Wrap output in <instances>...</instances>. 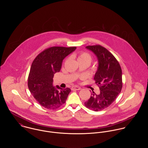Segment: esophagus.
<instances>
[{
  "label": "esophagus",
  "instance_id": "esophagus-1",
  "mask_svg": "<svg viewBox=\"0 0 148 148\" xmlns=\"http://www.w3.org/2000/svg\"><path fill=\"white\" fill-rule=\"evenodd\" d=\"M82 88L80 87H79V86H72L71 88L72 90H80Z\"/></svg>",
  "mask_w": 148,
  "mask_h": 148
}]
</instances>
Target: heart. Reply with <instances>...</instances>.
I'll list each match as a JSON object with an SVG mask.
<instances>
[{
	"mask_svg": "<svg viewBox=\"0 0 148 148\" xmlns=\"http://www.w3.org/2000/svg\"><path fill=\"white\" fill-rule=\"evenodd\" d=\"M77 60L78 61L86 60V61H88L89 63H90L92 61V57L89 53L86 52H82L79 55Z\"/></svg>",
	"mask_w": 148,
	"mask_h": 148,
	"instance_id": "obj_1",
	"label": "heart"
}]
</instances>
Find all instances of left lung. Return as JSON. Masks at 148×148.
I'll use <instances>...</instances> for the list:
<instances>
[{
    "label": "left lung",
    "instance_id": "left-lung-1",
    "mask_svg": "<svg viewBox=\"0 0 148 148\" xmlns=\"http://www.w3.org/2000/svg\"><path fill=\"white\" fill-rule=\"evenodd\" d=\"M86 48L93 52L98 60L94 80L99 86L100 93L96 95L93 92L84 104L92 110L99 111L112 104L121 92L122 70L117 59L106 48L96 45L86 46Z\"/></svg>",
    "mask_w": 148,
    "mask_h": 148
}]
</instances>
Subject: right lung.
I'll use <instances>...</instances> for the list:
<instances>
[{
	"label": "right lung",
	"mask_w": 148,
	"mask_h": 148,
	"mask_svg": "<svg viewBox=\"0 0 148 148\" xmlns=\"http://www.w3.org/2000/svg\"><path fill=\"white\" fill-rule=\"evenodd\" d=\"M76 47H52L39 53L33 61L28 78L31 93L39 104L48 109H56L65 103L71 90L53 85L54 74L60 72L64 59Z\"/></svg>",
	"instance_id": "1"
}]
</instances>
